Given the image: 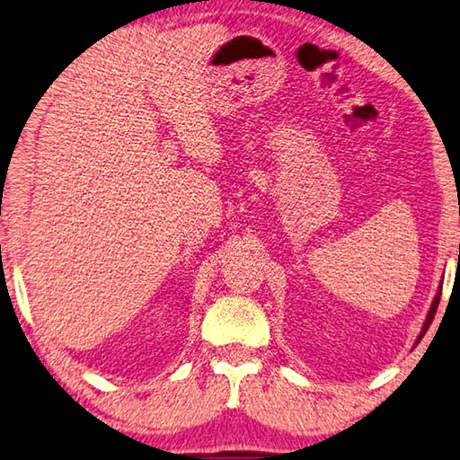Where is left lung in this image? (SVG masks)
Wrapping results in <instances>:
<instances>
[{
	"instance_id": "1",
	"label": "left lung",
	"mask_w": 460,
	"mask_h": 460,
	"mask_svg": "<svg viewBox=\"0 0 460 460\" xmlns=\"http://www.w3.org/2000/svg\"><path fill=\"white\" fill-rule=\"evenodd\" d=\"M440 296H442V285H440V289H438V293H436V297H434V301H432V305H430V312H428V315H426V322H424V328H421V332H420V336H418V341H416V344L421 341V336L426 334V330L430 328V323H432V320H434V314H436V310H438V304H440Z\"/></svg>"
}]
</instances>
